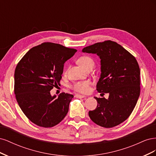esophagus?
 I'll use <instances>...</instances> for the list:
<instances>
[{
  "mask_svg": "<svg viewBox=\"0 0 156 156\" xmlns=\"http://www.w3.org/2000/svg\"><path fill=\"white\" fill-rule=\"evenodd\" d=\"M75 98H85L86 96H83V95H80V94H76V95L75 96Z\"/></svg>",
  "mask_w": 156,
  "mask_h": 156,
  "instance_id": "esophagus-1",
  "label": "esophagus"
}]
</instances>
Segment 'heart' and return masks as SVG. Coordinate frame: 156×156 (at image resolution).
Instances as JSON below:
<instances>
[{
	"instance_id": "1",
	"label": "heart",
	"mask_w": 156,
	"mask_h": 156,
	"mask_svg": "<svg viewBox=\"0 0 156 156\" xmlns=\"http://www.w3.org/2000/svg\"><path fill=\"white\" fill-rule=\"evenodd\" d=\"M78 63L81 65L87 70L90 68H93L94 66V60L90 56L84 55L79 57L77 60ZM74 91L81 93V94H87L90 90V81H78L75 82L72 87H71Z\"/></svg>"
}]
</instances>
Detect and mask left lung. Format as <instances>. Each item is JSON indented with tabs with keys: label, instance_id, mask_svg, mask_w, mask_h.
Here are the masks:
<instances>
[{
	"label": "left lung",
	"instance_id": "left-lung-1",
	"mask_svg": "<svg viewBox=\"0 0 156 156\" xmlns=\"http://www.w3.org/2000/svg\"><path fill=\"white\" fill-rule=\"evenodd\" d=\"M83 52L96 53L101 59V75L96 90L108 93V100L96 98L98 105L90 111V119L110 128L124 122L131 114L140 95V68L135 56L111 40L86 47Z\"/></svg>",
	"mask_w": 156,
	"mask_h": 156
}]
</instances>
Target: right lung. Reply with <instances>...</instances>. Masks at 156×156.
I'll return each instance as SVG.
<instances>
[{
    "mask_svg": "<svg viewBox=\"0 0 156 156\" xmlns=\"http://www.w3.org/2000/svg\"><path fill=\"white\" fill-rule=\"evenodd\" d=\"M76 49L51 42L30 49L18 62L14 73V92L21 109L32 123L43 127L59 124L69 109L73 95L62 92L51 96L59 84L64 64Z\"/></svg>",
    "mask_w": 156,
    "mask_h": 156,
    "instance_id": "1",
    "label": "right lung"
}]
</instances>
